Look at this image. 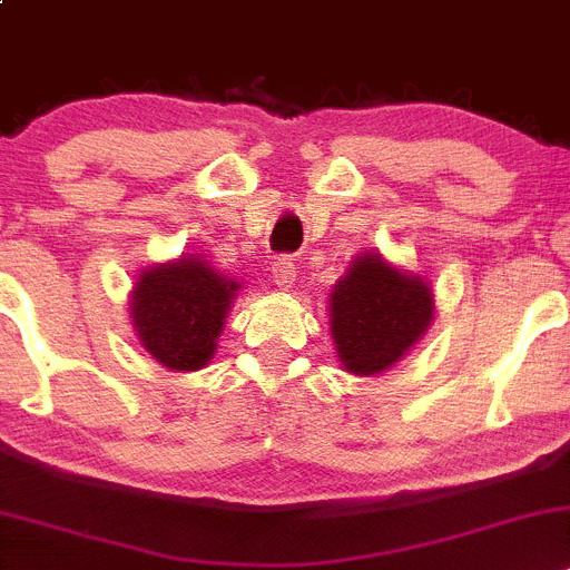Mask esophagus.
Wrapping results in <instances>:
<instances>
[{
  "instance_id": "esophagus-1",
  "label": "esophagus",
  "mask_w": 570,
  "mask_h": 570,
  "mask_svg": "<svg viewBox=\"0 0 570 570\" xmlns=\"http://www.w3.org/2000/svg\"><path fill=\"white\" fill-rule=\"evenodd\" d=\"M295 275H297V269H295V262H292V258L284 256L273 264V281L281 286V289H292V284H295Z\"/></svg>"
}]
</instances>
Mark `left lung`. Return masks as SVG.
I'll return each instance as SVG.
<instances>
[{
    "label": "left lung",
    "instance_id": "8db88e82",
    "mask_svg": "<svg viewBox=\"0 0 570 570\" xmlns=\"http://www.w3.org/2000/svg\"><path fill=\"white\" fill-rule=\"evenodd\" d=\"M336 358L350 375L377 377L405 358L435 317L433 286L381 250L361 253L327 297Z\"/></svg>",
    "mask_w": 570,
    "mask_h": 570
}]
</instances>
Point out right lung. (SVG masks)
<instances>
[{
  "label": "right lung",
  "instance_id": "right-lung-1",
  "mask_svg": "<svg viewBox=\"0 0 570 570\" xmlns=\"http://www.w3.org/2000/svg\"><path fill=\"white\" fill-rule=\"evenodd\" d=\"M239 289L237 278L193 253L151 264L131 286L135 336L168 372H198L215 355Z\"/></svg>",
  "mask_w": 570,
  "mask_h": 570
}]
</instances>
